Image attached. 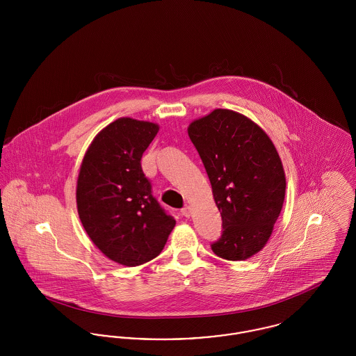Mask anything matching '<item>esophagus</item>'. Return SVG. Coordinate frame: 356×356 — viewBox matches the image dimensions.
Segmentation results:
<instances>
[{
  "label": "esophagus",
  "instance_id": "1",
  "mask_svg": "<svg viewBox=\"0 0 356 356\" xmlns=\"http://www.w3.org/2000/svg\"><path fill=\"white\" fill-rule=\"evenodd\" d=\"M181 214H183L184 217H187V218H188V217H191V207H190V206H186L184 209H181Z\"/></svg>",
  "mask_w": 356,
  "mask_h": 356
}]
</instances>
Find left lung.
Returning a JSON list of instances; mask_svg holds the SVG:
<instances>
[{
  "mask_svg": "<svg viewBox=\"0 0 356 356\" xmlns=\"http://www.w3.org/2000/svg\"><path fill=\"white\" fill-rule=\"evenodd\" d=\"M188 136L211 183L222 234L211 244L226 260H245L267 244L280 214L286 177L273 140L250 119L214 110Z\"/></svg>",
  "mask_w": 356,
  "mask_h": 356,
  "instance_id": "1",
  "label": "left lung"
}]
</instances>
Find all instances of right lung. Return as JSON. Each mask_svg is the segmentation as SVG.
Segmentation results:
<instances>
[{
	"label": "right lung",
	"mask_w": 356,
	"mask_h": 356,
	"mask_svg": "<svg viewBox=\"0 0 356 356\" xmlns=\"http://www.w3.org/2000/svg\"><path fill=\"white\" fill-rule=\"evenodd\" d=\"M159 126L120 118L88 147L77 180V209L93 244L108 259L140 266L164 249L176 220L152 193L140 159Z\"/></svg>",
	"instance_id": "add662e5"
}]
</instances>
